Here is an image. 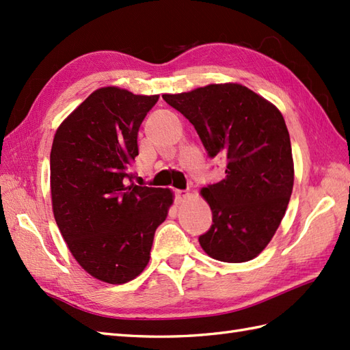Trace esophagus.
<instances>
[{
	"label": "esophagus",
	"mask_w": 350,
	"mask_h": 350,
	"mask_svg": "<svg viewBox=\"0 0 350 350\" xmlns=\"http://www.w3.org/2000/svg\"><path fill=\"white\" fill-rule=\"evenodd\" d=\"M188 197V192L187 191H182V189H174V200L176 203H182L185 198Z\"/></svg>",
	"instance_id": "esophagus-1"
}]
</instances>
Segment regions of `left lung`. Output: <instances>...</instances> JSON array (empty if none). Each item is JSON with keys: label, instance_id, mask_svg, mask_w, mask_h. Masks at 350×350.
<instances>
[{"label": "left lung", "instance_id": "1", "mask_svg": "<svg viewBox=\"0 0 350 350\" xmlns=\"http://www.w3.org/2000/svg\"><path fill=\"white\" fill-rule=\"evenodd\" d=\"M162 99L194 126L209 158L227 161L224 179L202 189L212 209V226L198 237L202 248L227 263L257 257L277 232L293 189L284 118L241 84H211Z\"/></svg>", "mask_w": 350, "mask_h": 350}]
</instances>
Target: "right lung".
I'll return each instance as SVG.
<instances>
[{"label": "right lung", "mask_w": 350, "mask_h": 350, "mask_svg": "<svg viewBox=\"0 0 350 350\" xmlns=\"http://www.w3.org/2000/svg\"><path fill=\"white\" fill-rule=\"evenodd\" d=\"M159 96L117 87L93 92L57 129L51 196L58 228L94 278L123 284L144 271L173 192L138 187L129 168L138 129Z\"/></svg>", "instance_id": "obj_1"}]
</instances>
